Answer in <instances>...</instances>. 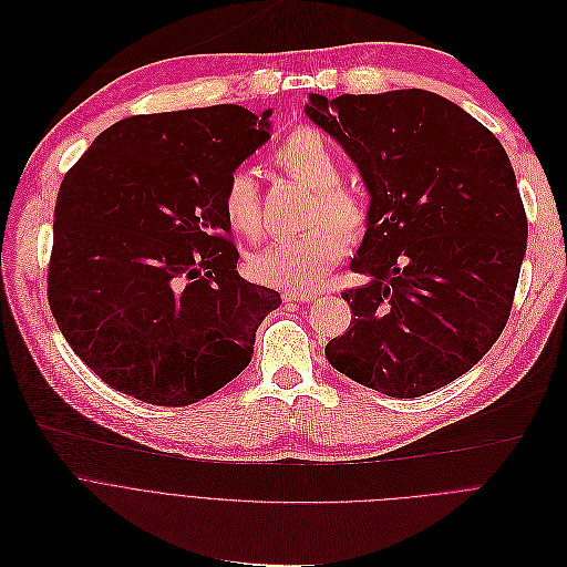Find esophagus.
<instances>
[{"instance_id":"obj_1","label":"esophagus","mask_w":567,"mask_h":567,"mask_svg":"<svg viewBox=\"0 0 567 567\" xmlns=\"http://www.w3.org/2000/svg\"><path fill=\"white\" fill-rule=\"evenodd\" d=\"M286 301H299V303H308L312 299H317V292H284Z\"/></svg>"}]
</instances>
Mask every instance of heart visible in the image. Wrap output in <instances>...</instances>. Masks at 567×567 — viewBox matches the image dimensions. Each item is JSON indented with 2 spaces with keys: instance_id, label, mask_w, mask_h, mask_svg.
<instances>
[{
  "instance_id": "heart-1",
  "label": "heart",
  "mask_w": 567,
  "mask_h": 567,
  "mask_svg": "<svg viewBox=\"0 0 567 567\" xmlns=\"http://www.w3.org/2000/svg\"><path fill=\"white\" fill-rule=\"evenodd\" d=\"M275 163L286 176L315 189L308 209V228L312 230L255 255L248 270L252 279L266 286L310 292L344 257L346 239L355 244L367 235L369 205L358 189L339 183L342 161L323 134L312 127L290 132L275 150ZM223 212L237 235L250 241L261 239L264 205L252 169L237 167L230 172L223 189Z\"/></svg>"
}]
</instances>
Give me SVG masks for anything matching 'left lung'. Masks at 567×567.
I'll use <instances>...</instances> for the list:
<instances>
[{
  "label": "left lung",
  "instance_id": "left-lung-1",
  "mask_svg": "<svg viewBox=\"0 0 567 567\" xmlns=\"http://www.w3.org/2000/svg\"><path fill=\"white\" fill-rule=\"evenodd\" d=\"M308 118L347 150L371 220L342 292L351 326L326 347L347 378L417 398L465 375L501 337L527 246V216L498 138L422 89L312 93Z\"/></svg>",
  "mask_w": 567,
  "mask_h": 567
}]
</instances>
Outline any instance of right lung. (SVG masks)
Wrapping results in <instances>:
<instances>
[{
  "label": "right lung",
  "instance_id": "obj_1",
  "mask_svg": "<svg viewBox=\"0 0 567 567\" xmlns=\"http://www.w3.org/2000/svg\"><path fill=\"white\" fill-rule=\"evenodd\" d=\"M268 118L237 104L132 116L66 172L49 306L111 389L187 406L250 364L257 328L281 297L239 277L223 189L270 138Z\"/></svg>",
  "mask_w": 567,
  "mask_h": 567
}]
</instances>
